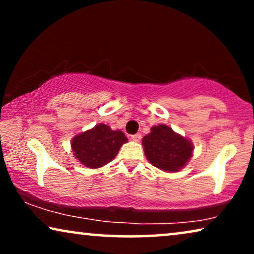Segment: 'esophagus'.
Returning <instances> with one entry per match:
<instances>
[{"mask_svg":"<svg viewBox=\"0 0 254 254\" xmlns=\"http://www.w3.org/2000/svg\"><path fill=\"white\" fill-rule=\"evenodd\" d=\"M141 134H134V135H131L130 136V138L133 141H135V142H140L141 141Z\"/></svg>","mask_w":254,"mask_h":254,"instance_id":"esophagus-1","label":"esophagus"}]
</instances>
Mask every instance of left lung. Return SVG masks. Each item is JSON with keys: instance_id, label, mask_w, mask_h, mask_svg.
Instances as JSON below:
<instances>
[{"instance_id": "1", "label": "left lung", "mask_w": 254, "mask_h": 254, "mask_svg": "<svg viewBox=\"0 0 254 254\" xmlns=\"http://www.w3.org/2000/svg\"><path fill=\"white\" fill-rule=\"evenodd\" d=\"M148 161L156 168L177 172L186 165L193 152L190 141L175 133L166 125H158L142 140Z\"/></svg>"}]
</instances>
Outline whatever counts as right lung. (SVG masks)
Segmentation results:
<instances>
[{"mask_svg":"<svg viewBox=\"0 0 254 254\" xmlns=\"http://www.w3.org/2000/svg\"><path fill=\"white\" fill-rule=\"evenodd\" d=\"M127 137L121 130H112L107 125H96L71 140L75 157L91 169L102 168L116 157Z\"/></svg>","mask_w":254,"mask_h":254,"instance_id":"add662e5","label":"right lung"}]
</instances>
